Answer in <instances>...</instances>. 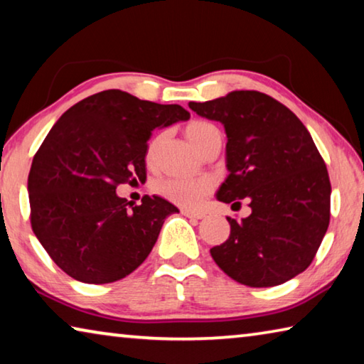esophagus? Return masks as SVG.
I'll return each mask as SVG.
<instances>
[{"label": "esophagus", "instance_id": "34e87169", "mask_svg": "<svg viewBox=\"0 0 364 364\" xmlns=\"http://www.w3.org/2000/svg\"><path fill=\"white\" fill-rule=\"evenodd\" d=\"M181 213L184 215V217H188V218H196V220H200V218H204V213H202V212H193V210H181Z\"/></svg>", "mask_w": 364, "mask_h": 364}]
</instances>
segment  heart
I'll return each mask as SVG.
<instances>
[{
    "label": "heart",
    "mask_w": 364,
    "mask_h": 364,
    "mask_svg": "<svg viewBox=\"0 0 364 364\" xmlns=\"http://www.w3.org/2000/svg\"><path fill=\"white\" fill-rule=\"evenodd\" d=\"M186 136L193 143L197 151H202L205 146L212 143H221L220 128L212 122L207 120H193L186 125ZM160 143V136L152 138L147 144L146 160L147 164L154 162L157 147ZM212 184L205 178H165L156 184L157 193L170 200L171 204L180 207L193 208L202 202V199L210 193Z\"/></svg>",
    "instance_id": "b5f03b06"
}]
</instances>
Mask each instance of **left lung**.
Masks as SVG:
<instances>
[{"instance_id": "8db88e82", "label": "left lung", "mask_w": 364, "mask_h": 364, "mask_svg": "<svg viewBox=\"0 0 364 364\" xmlns=\"http://www.w3.org/2000/svg\"><path fill=\"white\" fill-rule=\"evenodd\" d=\"M197 115L225 125L226 167L218 200L252 213L226 217L231 232L210 249L234 281L271 287L310 267L331 218L328 168L310 133L291 109L260 91L189 102Z\"/></svg>"}]
</instances>
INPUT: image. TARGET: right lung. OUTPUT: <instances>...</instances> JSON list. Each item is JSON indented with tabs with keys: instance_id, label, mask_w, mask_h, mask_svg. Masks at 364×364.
<instances>
[{
	"instance_id": "obj_1",
	"label": "right lung",
	"mask_w": 364,
	"mask_h": 364,
	"mask_svg": "<svg viewBox=\"0 0 364 364\" xmlns=\"http://www.w3.org/2000/svg\"><path fill=\"white\" fill-rule=\"evenodd\" d=\"M188 119L178 104L106 90L77 102L54 123L28 173L30 223L70 278L107 284L125 278L151 254L165 218L178 208L159 196L132 204L115 189L146 180L152 130Z\"/></svg>"
}]
</instances>
